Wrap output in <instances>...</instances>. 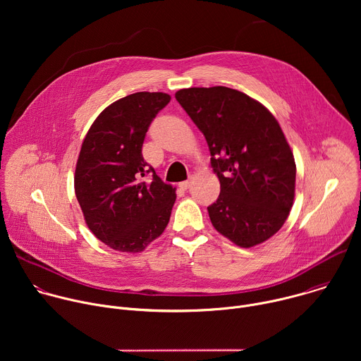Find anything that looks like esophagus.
<instances>
[{"mask_svg":"<svg viewBox=\"0 0 361 361\" xmlns=\"http://www.w3.org/2000/svg\"><path fill=\"white\" fill-rule=\"evenodd\" d=\"M191 183H192V178H188V180H185L183 183H180V188L181 190H188L191 187Z\"/></svg>","mask_w":361,"mask_h":361,"instance_id":"1","label":"esophagus"}]
</instances>
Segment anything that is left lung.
<instances>
[{"label": "left lung", "mask_w": 361, "mask_h": 361, "mask_svg": "<svg viewBox=\"0 0 361 361\" xmlns=\"http://www.w3.org/2000/svg\"><path fill=\"white\" fill-rule=\"evenodd\" d=\"M207 140L220 195L209 210L214 228L250 248L273 237L294 201L295 163L274 116L254 98L228 87L176 92Z\"/></svg>", "instance_id": "left-lung-1"}]
</instances>
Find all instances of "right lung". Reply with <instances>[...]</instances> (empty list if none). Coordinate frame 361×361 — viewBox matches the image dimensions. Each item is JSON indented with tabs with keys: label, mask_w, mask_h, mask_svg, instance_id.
<instances>
[{
	"label": "right lung",
	"mask_w": 361,
	"mask_h": 361,
	"mask_svg": "<svg viewBox=\"0 0 361 361\" xmlns=\"http://www.w3.org/2000/svg\"><path fill=\"white\" fill-rule=\"evenodd\" d=\"M170 99L147 91L120 98L95 118L82 141L75 195L88 228L113 250L140 252L170 221L176 188L161 181L141 152L151 121Z\"/></svg>",
	"instance_id": "1"
}]
</instances>
